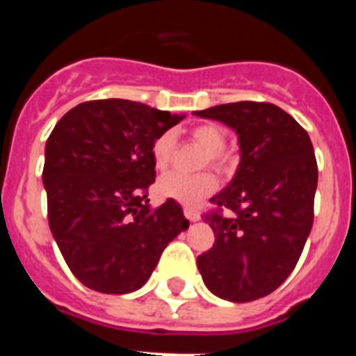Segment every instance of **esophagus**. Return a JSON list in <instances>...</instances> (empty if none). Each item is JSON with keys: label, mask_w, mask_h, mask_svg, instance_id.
I'll use <instances>...</instances> for the list:
<instances>
[{"label": "esophagus", "mask_w": 356, "mask_h": 356, "mask_svg": "<svg viewBox=\"0 0 356 356\" xmlns=\"http://www.w3.org/2000/svg\"><path fill=\"white\" fill-rule=\"evenodd\" d=\"M184 213H185V217H187L188 221H193V222L200 221V219H201L200 212H197V210H194V209H188V207H185Z\"/></svg>", "instance_id": "1"}]
</instances>
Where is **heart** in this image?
<instances>
[{"label": "heart", "mask_w": 356, "mask_h": 356, "mask_svg": "<svg viewBox=\"0 0 356 356\" xmlns=\"http://www.w3.org/2000/svg\"><path fill=\"white\" fill-rule=\"evenodd\" d=\"M193 139L207 151V160L216 168H225L222 147L226 143V134L217 124H200L191 131ZM172 147H175V135L165 131L155 140L151 155L153 163L159 171H163L171 162ZM217 188V181L212 172H200V175H184V172H168L156 184V193L165 200H175L181 205H197L209 197Z\"/></svg>", "instance_id": "b5f03b06"}]
</instances>
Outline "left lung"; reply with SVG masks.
<instances>
[{
  "mask_svg": "<svg viewBox=\"0 0 356 356\" xmlns=\"http://www.w3.org/2000/svg\"><path fill=\"white\" fill-rule=\"evenodd\" d=\"M194 115L232 128L241 153L232 181L210 200L229 213L205 216L216 242L197 257V269L217 298L259 300L287 280L312 229V143L292 115L271 103H226Z\"/></svg>",
  "mask_w": 356,
  "mask_h": 356,
  "instance_id": "1",
  "label": "left lung"
}]
</instances>
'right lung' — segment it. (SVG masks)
<instances>
[{
	"label": "right lung",
	"mask_w": 356,
	"mask_h": 356,
	"mask_svg": "<svg viewBox=\"0 0 356 356\" xmlns=\"http://www.w3.org/2000/svg\"><path fill=\"white\" fill-rule=\"evenodd\" d=\"M128 99L71 108L44 149L48 221L65 264L85 287H143L169 242L188 228L175 200L151 209L153 144L184 119Z\"/></svg>",
	"instance_id": "right-lung-1"
}]
</instances>
